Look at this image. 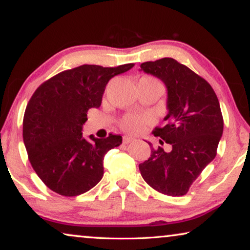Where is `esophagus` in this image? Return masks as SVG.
<instances>
[{"mask_svg": "<svg viewBox=\"0 0 250 250\" xmlns=\"http://www.w3.org/2000/svg\"><path fill=\"white\" fill-rule=\"evenodd\" d=\"M133 140H135V139H133L132 137H129V136L124 137V144H130V143H132Z\"/></svg>", "mask_w": 250, "mask_h": 250, "instance_id": "esophagus-1", "label": "esophagus"}]
</instances>
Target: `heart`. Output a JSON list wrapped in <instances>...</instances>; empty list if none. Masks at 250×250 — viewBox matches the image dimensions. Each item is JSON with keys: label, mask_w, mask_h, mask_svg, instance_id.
Segmentation results:
<instances>
[{"label": "heart", "mask_w": 250, "mask_h": 250, "mask_svg": "<svg viewBox=\"0 0 250 250\" xmlns=\"http://www.w3.org/2000/svg\"><path fill=\"white\" fill-rule=\"evenodd\" d=\"M150 121V118L148 115L143 114H129L122 120L121 126L122 129L126 132L130 133H136L139 132L145 124Z\"/></svg>", "instance_id": "obj_1"}]
</instances>
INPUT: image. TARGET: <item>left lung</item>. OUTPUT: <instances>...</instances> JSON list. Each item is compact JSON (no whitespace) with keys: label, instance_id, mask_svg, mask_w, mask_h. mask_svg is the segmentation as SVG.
<instances>
[{"label":"left lung","instance_id":"1","mask_svg":"<svg viewBox=\"0 0 250 250\" xmlns=\"http://www.w3.org/2000/svg\"><path fill=\"white\" fill-rule=\"evenodd\" d=\"M139 70L165 84L166 125L154 135L172 146L168 152L151 149L148 161L139 164L141 176L163 194L185 195L217 155L223 132L219 100L206 80L173 58L143 62Z\"/></svg>","mask_w":250,"mask_h":250}]
</instances>
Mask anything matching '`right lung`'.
Listing matches in <instances>:
<instances>
[{
    "label": "right lung",
    "mask_w": 250,
    "mask_h": 250,
    "mask_svg": "<svg viewBox=\"0 0 250 250\" xmlns=\"http://www.w3.org/2000/svg\"><path fill=\"white\" fill-rule=\"evenodd\" d=\"M82 65L51 77L36 89L23 118L29 161L44 184L58 194L76 196L103 177V158L121 136H83L87 111L98 109L111 78L132 68Z\"/></svg>",
    "instance_id": "1"
}]
</instances>
